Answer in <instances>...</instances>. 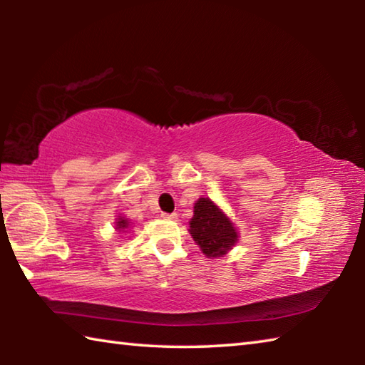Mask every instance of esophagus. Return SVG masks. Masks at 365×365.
Segmentation results:
<instances>
[{
    "label": "esophagus",
    "instance_id": "obj_1",
    "mask_svg": "<svg viewBox=\"0 0 365 365\" xmlns=\"http://www.w3.org/2000/svg\"><path fill=\"white\" fill-rule=\"evenodd\" d=\"M160 217H163V219H175L177 217V214H174V212H172V214H168V212H163V214H160Z\"/></svg>",
    "mask_w": 365,
    "mask_h": 365
}]
</instances>
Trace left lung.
Wrapping results in <instances>:
<instances>
[{
	"mask_svg": "<svg viewBox=\"0 0 365 365\" xmlns=\"http://www.w3.org/2000/svg\"><path fill=\"white\" fill-rule=\"evenodd\" d=\"M190 233L207 257L224 256L238 240L232 222L209 197H200L195 205Z\"/></svg>",
	"mask_w": 365,
	"mask_h": 365,
	"instance_id": "obj_1",
	"label": "left lung"
}]
</instances>
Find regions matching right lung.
I'll use <instances>...</instances> for the list:
<instances>
[{
  "label": "right lung",
  "instance_id": "right-lung-1",
  "mask_svg": "<svg viewBox=\"0 0 365 365\" xmlns=\"http://www.w3.org/2000/svg\"><path fill=\"white\" fill-rule=\"evenodd\" d=\"M127 227H128V222L125 219L117 220V230H120V228H127Z\"/></svg>",
  "mask_w": 365,
  "mask_h": 365
}]
</instances>
